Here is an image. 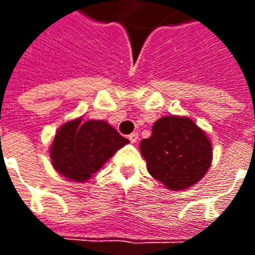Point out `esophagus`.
<instances>
[{
    "label": "esophagus",
    "instance_id": "esophagus-1",
    "mask_svg": "<svg viewBox=\"0 0 255 255\" xmlns=\"http://www.w3.org/2000/svg\"><path fill=\"white\" fill-rule=\"evenodd\" d=\"M128 139H129V142H131V143H136V142H138V133L136 132H132L131 133V135H128Z\"/></svg>",
    "mask_w": 255,
    "mask_h": 255
}]
</instances>
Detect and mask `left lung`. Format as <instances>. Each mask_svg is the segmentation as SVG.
Instances as JSON below:
<instances>
[{
  "label": "left lung",
  "instance_id": "obj_1",
  "mask_svg": "<svg viewBox=\"0 0 255 255\" xmlns=\"http://www.w3.org/2000/svg\"><path fill=\"white\" fill-rule=\"evenodd\" d=\"M147 171L166 188L177 191L197 184L212 164V144L188 117L165 116L140 142Z\"/></svg>",
  "mask_w": 255,
  "mask_h": 255
}]
</instances>
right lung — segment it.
Wrapping results in <instances>:
<instances>
[{
	"instance_id": "add662e5",
	"label": "right lung",
	"mask_w": 255,
	"mask_h": 255,
	"mask_svg": "<svg viewBox=\"0 0 255 255\" xmlns=\"http://www.w3.org/2000/svg\"><path fill=\"white\" fill-rule=\"evenodd\" d=\"M128 142L106 122L76 119L60 127L50 146V158L58 173L82 183Z\"/></svg>"
}]
</instances>
